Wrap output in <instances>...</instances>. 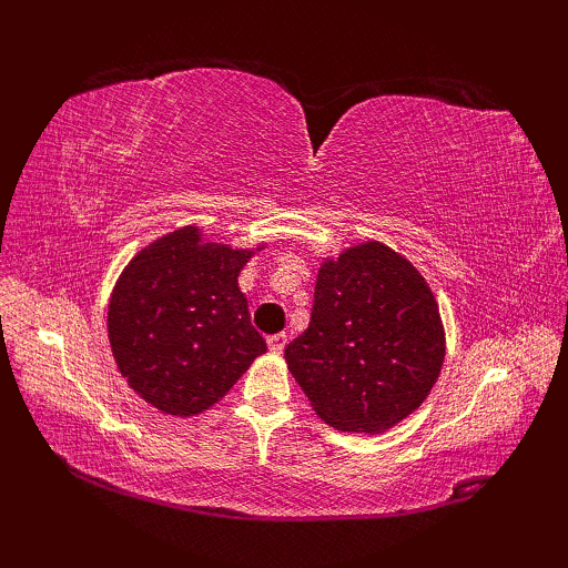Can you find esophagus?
<instances>
[{
    "instance_id": "esophagus-1",
    "label": "esophagus",
    "mask_w": 568,
    "mask_h": 568,
    "mask_svg": "<svg viewBox=\"0 0 568 568\" xmlns=\"http://www.w3.org/2000/svg\"><path fill=\"white\" fill-rule=\"evenodd\" d=\"M267 346L272 353H282L286 346V334H272L267 336Z\"/></svg>"
}]
</instances>
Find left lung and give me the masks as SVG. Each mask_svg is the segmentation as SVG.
I'll list each match as a JSON object with an SVG mask.
<instances>
[{
	"label": "left lung",
	"instance_id": "8db88e82",
	"mask_svg": "<svg viewBox=\"0 0 568 568\" xmlns=\"http://www.w3.org/2000/svg\"><path fill=\"white\" fill-rule=\"evenodd\" d=\"M284 357L326 424L382 434L424 403L440 374L432 288L388 246H353L320 267L311 324Z\"/></svg>",
	"mask_w": 568,
	"mask_h": 568
}]
</instances>
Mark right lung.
Instances as JSON below:
<instances>
[{
	"label": "right lung",
	"mask_w": 568,
	"mask_h": 568,
	"mask_svg": "<svg viewBox=\"0 0 568 568\" xmlns=\"http://www.w3.org/2000/svg\"><path fill=\"white\" fill-rule=\"evenodd\" d=\"M253 251L201 244L196 227L136 253L113 288L109 338L132 390L165 415H199L225 395L265 338L236 277Z\"/></svg>",
	"instance_id": "right-lung-1"
}]
</instances>
